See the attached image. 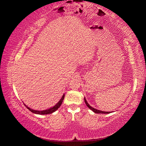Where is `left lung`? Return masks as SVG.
<instances>
[{"mask_svg":"<svg viewBox=\"0 0 146 146\" xmlns=\"http://www.w3.org/2000/svg\"><path fill=\"white\" fill-rule=\"evenodd\" d=\"M84 100H85V103H86V106H87L89 108H90L91 110H92L94 113H104V114H106V113H110V111H101V110H97V109H96V108H93V107H92L90 104H89L88 103V102L86 101V99H85H85H84Z\"/></svg>","mask_w":146,"mask_h":146,"instance_id":"8db88e82","label":"left lung"}]
</instances>
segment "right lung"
<instances>
[{"instance_id":"right-lung-1","label":"right lung","mask_w":146,"mask_h":146,"mask_svg":"<svg viewBox=\"0 0 146 146\" xmlns=\"http://www.w3.org/2000/svg\"><path fill=\"white\" fill-rule=\"evenodd\" d=\"M64 98H65V94H63V96L61 97V98L60 101H58V103L55 104L54 106L51 107V108H48V109H47V110H42V111H39V110H33V109H31L30 108L28 107L27 106L25 105V104H24L25 106L26 107V108L29 110H30L31 112H33V113H35V114H39V115H47V114H50V113H52L53 112H54L55 111L57 110L60 108L61 104H62V102L63 101L64 99Z\"/></svg>"}]
</instances>
